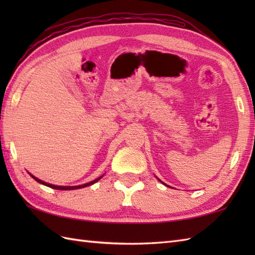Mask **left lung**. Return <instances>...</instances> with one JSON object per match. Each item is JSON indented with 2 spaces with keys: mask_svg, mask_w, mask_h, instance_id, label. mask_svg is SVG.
<instances>
[{
  "mask_svg": "<svg viewBox=\"0 0 255 255\" xmlns=\"http://www.w3.org/2000/svg\"><path fill=\"white\" fill-rule=\"evenodd\" d=\"M158 180H159V178H158ZM159 181H160V180H159ZM160 182H161L162 184H164V185H165V186H169V185H166V184H165V183H163V182H162V181H160ZM169 187H170V186H169Z\"/></svg>",
  "mask_w": 255,
  "mask_h": 255,
  "instance_id": "1",
  "label": "left lung"
}]
</instances>
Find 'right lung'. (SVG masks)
Masks as SVG:
<instances>
[{"instance_id":"add662e5","label":"right lung","mask_w":255,"mask_h":255,"mask_svg":"<svg viewBox=\"0 0 255 255\" xmlns=\"http://www.w3.org/2000/svg\"><path fill=\"white\" fill-rule=\"evenodd\" d=\"M28 174L34 178V180L36 181V182H38V183H40V184H42V185H45V186H48V187H50V188H53V189H60V191H71V189H79V188H83V187H88V186H90V185H92V184H94V183H96V182H99L101 178L104 176V174H103L102 176H100V177H97V178H95L94 181H91V182H89V183H85V184H82V185H77V186H59V185H53V184H50V183H47V182H44V181H41V180H39V178H37L36 176H34L32 174H30V173L28 172Z\"/></svg>"}]
</instances>
